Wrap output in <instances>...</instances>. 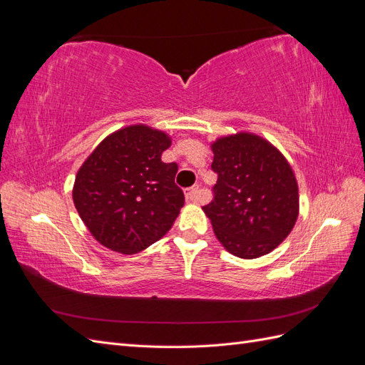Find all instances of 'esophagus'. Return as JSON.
<instances>
[{
  "instance_id": "1",
  "label": "esophagus",
  "mask_w": 365,
  "mask_h": 365,
  "mask_svg": "<svg viewBox=\"0 0 365 365\" xmlns=\"http://www.w3.org/2000/svg\"><path fill=\"white\" fill-rule=\"evenodd\" d=\"M197 197H200V190L197 187H192V189H187L185 192V200L189 202H196Z\"/></svg>"
}]
</instances>
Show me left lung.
I'll return each instance as SVG.
<instances>
[{"label": "left lung", "instance_id": "left-lung-1", "mask_svg": "<svg viewBox=\"0 0 365 365\" xmlns=\"http://www.w3.org/2000/svg\"><path fill=\"white\" fill-rule=\"evenodd\" d=\"M217 173L213 201L204 205L224 248L257 259L288 237L298 217V184L283 153L251 132L212 143Z\"/></svg>", "mask_w": 365, "mask_h": 365}]
</instances>
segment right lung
Here are the masks:
<instances>
[{"label":"right lung","mask_w":365,"mask_h":365,"mask_svg":"<svg viewBox=\"0 0 365 365\" xmlns=\"http://www.w3.org/2000/svg\"><path fill=\"white\" fill-rule=\"evenodd\" d=\"M172 140L163 130L132 125L108 135L76 175L73 201L96 240L121 254L155 244L184 205L176 163H163Z\"/></svg>","instance_id":"1"}]
</instances>
